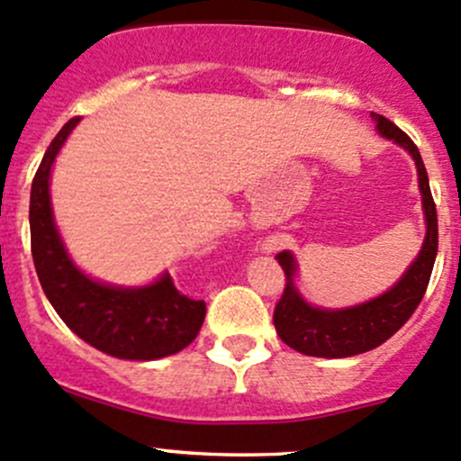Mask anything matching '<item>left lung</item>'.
Masks as SVG:
<instances>
[{
    "label": "left lung",
    "mask_w": 461,
    "mask_h": 461,
    "mask_svg": "<svg viewBox=\"0 0 461 461\" xmlns=\"http://www.w3.org/2000/svg\"><path fill=\"white\" fill-rule=\"evenodd\" d=\"M372 118L383 138L401 144L416 161L424 219H427V236H424V245L418 258L404 271L398 285L366 304L341 308V311H326V308L306 304L297 288L293 286V276L297 271L295 258L291 251H282L276 256L286 276V286L273 311V323L286 346L308 354V357L343 358L381 346L393 332L401 330L404 321L413 315V311L422 302L429 280H431L433 262L438 254V212L431 188H429L427 168H424L418 146L404 131L398 129L385 115L372 113Z\"/></svg>",
    "instance_id": "8db88e82"
}]
</instances>
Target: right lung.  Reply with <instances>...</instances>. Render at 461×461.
<instances>
[{
  "instance_id": "add662e5",
  "label": "right lung",
  "mask_w": 461,
  "mask_h": 461,
  "mask_svg": "<svg viewBox=\"0 0 461 461\" xmlns=\"http://www.w3.org/2000/svg\"><path fill=\"white\" fill-rule=\"evenodd\" d=\"M80 118H72L45 150L30 190V245L43 293L59 317L95 350L129 361H155L184 350L199 335L205 302L176 291L170 273L155 285H100L69 260L50 205V170Z\"/></svg>"
}]
</instances>
